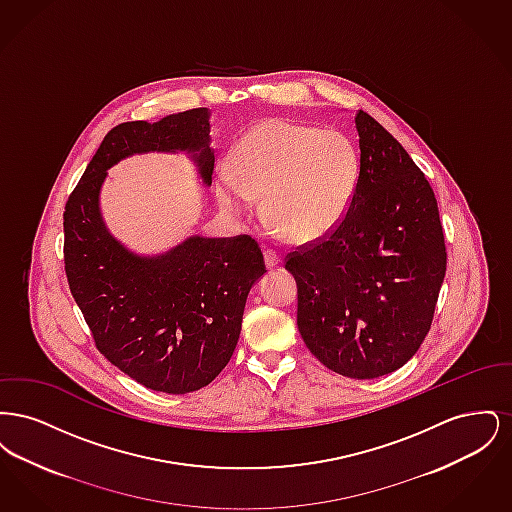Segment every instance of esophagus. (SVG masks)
I'll return each mask as SVG.
<instances>
[{"label": "esophagus", "mask_w": 512, "mask_h": 512, "mask_svg": "<svg viewBox=\"0 0 512 512\" xmlns=\"http://www.w3.org/2000/svg\"><path fill=\"white\" fill-rule=\"evenodd\" d=\"M263 257H265V265H267V268H274L278 267L280 265V255L278 253H274L272 249H267L265 253H263Z\"/></svg>", "instance_id": "34e87169"}]
</instances>
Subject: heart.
<instances>
[{
  "label": "heart",
  "mask_w": 512,
  "mask_h": 512,
  "mask_svg": "<svg viewBox=\"0 0 512 512\" xmlns=\"http://www.w3.org/2000/svg\"><path fill=\"white\" fill-rule=\"evenodd\" d=\"M230 174H220L217 197L224 211L242 215L263 197V219L292 244L330 236L351 209L359 188L361 155L334 128L267 119L234 144Z\"/></svg>",
  "instance_id": "1"
}]
</instances>
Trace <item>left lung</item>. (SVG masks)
Instances as JSON below:
<instances>
[{"mask_svg": "<svg viewBox=\"0 0 512 512\" xmlns=\"http://www.w3.org/2000/svg\"><path fill=\"white\" fill-rule=\"evenodd\" d=\"M361 178L340 226L288 253L297 328L318 361L370 380L405 365L432 326L447 251L438 201L409 153L365 111Z\"/></svg>", "mask_w": 512, "mask_h": 512, "instance_id": "1", "label": "left lung"}]
</instances>
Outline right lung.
Instances as JSON below:
<instances>
[{
	"mask_svg": "<svg viewBox=\"0 0 512 512\" xmlns=\"http://www.w3.org/2000/svg\"><path fill=\"white\" fill-rule=\"evenodd\" d=\"M205 107L157 122H122L103 138L69 195L65 272L99 353L149 390L190 393L228 365L251 286L267 272L249 236H192L171 251L140 257L115 240L99 211L107 169L147 151H188L211 186L215 153Z\"/></svg>",
	"mask_w": 512,
	"mask_h": 512,
	"instance_id": "right-lung-1",
	"label": "right lung"
}]
</instances>
